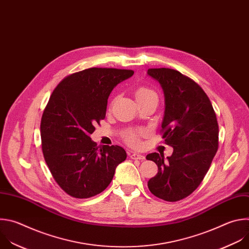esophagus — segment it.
<instances>
[{
    "label": "esophagus",
    "mask_w": 249,
    "mask_h": 249,
    "mask_svg": "<svg viewBox=\"0 0 249 249\" xmlns=\"http://www.w3.org/2000/svg\"><path fill=\"white\" fill-rule=\"evenodd\" d=\"M130 158L133 159V160H144L145 159V156L142 155V154H138V153H132L130 155Z\"/></svg>",
    "instance_id": "1"
}]
</instances>
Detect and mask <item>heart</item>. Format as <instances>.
Listing matches in <instances>:
<instances>
[{
	"mask_svg": "<svg viewBox=\"0 0 249 249\" xmlns=\"http://www.w3.org/2000/svg\"><path fill=\"white\" fill-rule=\"evenodd\" d=\"M150 94H155L152 90L148 89L146 87H139L136 91H135V97L136 99H139V98H142V97H145V96H148ZM144 130L142 129H138V130H130L128 132H126L124 134V139L125 141L132 145V146H137L138 143H139V137L141 135L144 134Z\"/></svg>",
	"mask_w": 249,
	"mask_h": 249,
	"instance_id": "heart-1",
	"label": "heart"
}]
</instances>
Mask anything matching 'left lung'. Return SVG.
Instances as JSON below:
<instances>
[{
  "mask_svg": "<svg viewBox=\"0 0 249 249\" xmlns=\"http://www.w3.org/2000/svg\"><path fill=\"white\" fill-rule=\"evenodd\" d=\"M147 73L164 91L162 137L174 148L167 160L164 154L146 156L158 166L148 188L158 198L175 202L191 194L203 180L218 150L219 125L208 96L191 78L165 68L149 69Z\"/></svg>",
  "mask_w": 249,
  "mask_h": 249,
  "instance_id": "left-lung-1",
  "label": "left lung"
}]
</instances>
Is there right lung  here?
Wrapping results in <instances>:
<instances>
[{"instance_id":"1","label":"right lung","mask_w":249,"mask_h":249,"mask_svg":"<svg viewBox=\"0 0 249 249\" xmlns=\"http://www.w3.org/2000/svg\"><path fill=\"white\" fill-rule=\"evenodd\" d=\"M130 70L91 68L65 77L54 89L41 119L44 159L56 182L74 198L101 193L126 158L118 145L91 140L94 125L105 119L108 98Z\"/></svg>"}]
</instances>
